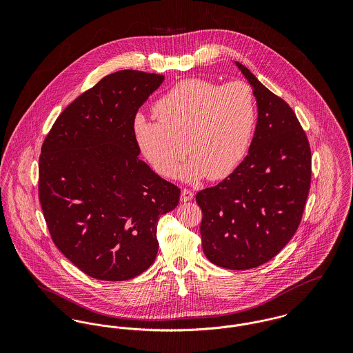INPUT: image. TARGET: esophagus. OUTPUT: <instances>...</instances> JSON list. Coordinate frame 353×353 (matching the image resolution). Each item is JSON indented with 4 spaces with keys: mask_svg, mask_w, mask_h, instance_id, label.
<instances>
[{
    "mask_svg": "<svg viewBox=\"0 0 353 353\" xmlns=\"http://www.w3.org/2000/svg\"><path fill=\"white\" fill-rule=\"evenodd\" d=\"M194 197V193L189 189H182V193H181V201L188 202L192 201Z\"/></svg>",
    "mask_w": 353,
    "mask_h": 353,
    "instance_id": "34e87169",
    "label": "esophagus"
}]
</instances>
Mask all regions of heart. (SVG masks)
<instances>
[{"label":"heart","mask_w":353,"mask_h":353,"mask_svg":"<svg viewBox=\"0 0 353 353\" xmlns=\"http://www.w3.org/2000/svg\"><path fill=\"white\" fill-rule=\"evenodd\" d=\"M153 111L159 121L137 115L133 136L143 156L161 176L174 175L186 147L193 157L178 171V176L188 182L203 176L221 179L248 153L255 125V101L243 81L219 85L188 79L156 101Z\"/></svg>","instance_id":"heart-1"}]
</instances>
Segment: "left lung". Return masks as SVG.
Here are the masks:
<instances>
[{"label":"left lung","mask_w":353,"mask_h":353,"mask_svg":"<svg viewBox=\"0 0 353 353\" xmlns=\"http://www.w3.org/2000/svg\"><path fill=\"white\" fill-rule=\"evenodd\" d=\"M258 119L243 161L213 188L197 193L202 250L221 268H256L283 250L302 220L311 183V151L294 110L242 63Z\"/></svg>","instance_id":"obj_1"}]
</instances>
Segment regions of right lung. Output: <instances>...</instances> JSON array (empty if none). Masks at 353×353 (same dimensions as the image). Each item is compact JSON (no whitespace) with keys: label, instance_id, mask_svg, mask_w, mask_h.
Wrapping results in <instances>:
<instances>
[{"label":"right lung","instance_id":"obj_1","mask_svg":"<svg viewBox=\"0 0 353 353\" xmlns=\"http://www.w3.org/2000/svg\"><path fill=\"white\" fill-rule=\"evenodd\" d=\"M164 76L119 70L57 118L39 156V201L58 250L85 274L123 281L156 258L157 220L181 196L140 159L139 108Z\"/></svg>","mask_w":353,"mask_h":353}]
</instances>
